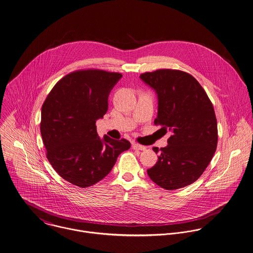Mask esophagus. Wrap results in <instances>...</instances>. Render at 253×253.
Segmentation results:
<instances>
[{"label":"esophagus","mask_w":253,"mask_h":253,"mask_svg":"<svg viewBox=\"0 0 253 253\" xmlns=\"http://www.w3.org/2000/svg\"><path fill=\"white\" fill-rule=\"evenodd\" d=\"M132 149H134V150H140V151H145V150H146V147L134 142V143H132Z\"/></svg>","instance_id":"obj_1"}]
</instances>
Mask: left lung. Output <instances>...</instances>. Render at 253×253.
I'll return each instance as SVG.
<instances>
[{
  "instance_id": "obj_1",
  "label": "left lung",
  "mask_w": 253,
  "mask_h": 253,
  "mask_svg": "<svg viewBox=\"0 0 253 253\" xmlns=\"http://www.w3.org/2000/svg\"><path fill=\"white\" fill-rule=\"evenodd\" d=\"M140 78L159 99L155 125L161 126L168 145L159 161L147 170L150 179L167 190L194 183L211 161L217 145V123L213 106L199 82L178 69L145 72ZM153 150L158 154L159 148Z\"/></svg>"
}]
</instances>
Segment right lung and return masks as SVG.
Instances as JSON below:
<instances>
[{"instance_id": "add662e5", "label": "right lung", "mask_w": 253, "mask_h": 253, "mask_svg": "<svg viewBox=\"0 0 253 253\" xmlns=\"http://www.w3.org/2000/svg\"><path fill=\"white\" fill-rule=\"evenodd\" d=\"M123 75L101 69L70 72L56 83L42 107L41 133L46 158L66 181L85 188L112 170L126 139L96 132V120L108 110V96Z\"/></svg>"}]
</instances>
